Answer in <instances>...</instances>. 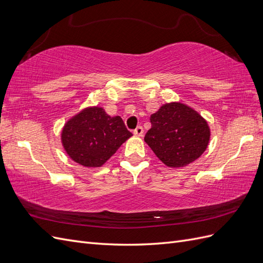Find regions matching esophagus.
<instances>
[{"mask_svg":"<svg viewBox=\"0 0 263 263\" xmlns=\"http://www.w3.org/2000/svg\"><path fill=\"white\" fill-rule=\"evenodd\" d=\"M142 134H144V128H142L141 126H138V127H136V128H135V130H134V135H135V136L141 137Z\"/></svg>","mask_w":263,"mask_h":263,"instance_id":"esophagus-1","label":"esophagus"}]
</instances>
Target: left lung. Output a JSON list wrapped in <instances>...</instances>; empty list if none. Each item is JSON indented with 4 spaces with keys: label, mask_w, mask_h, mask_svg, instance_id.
Returning <instances> with one entry per match:
<instances>
[{
    "label": "left lung",
    "mask_w": 263,
    "mask_h": 263,
    "mask_svg": "<svg viewBox=\"0 0 263 263\" xmlns=\"http://www.w3.org/2000/svg\"><path fill=\"white\" fill-rule=\"evenodd\" d=\"M145 141L170 168H181L200 158L210 142L208 122L179 102L166 103L150 116Z\"/></svg>",
    "instance_id": "8db88e82"
}]
</instances>
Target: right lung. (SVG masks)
Listing matches in <instances>:
<instances>
[{
    "label": "right lung",
    "instance_id": "right-lung-1",
    "mask_svg": "<svg viewBox=\"0 0 263 263\" xmlns=\"http://www.w3.org/2000/svg\"><path fill=\"white\" fill-rule=\"evenodd\" d=\"M133 134L119 116L110 117L102 107H87L66 123L61 133L68 156L86 168L104 164Z\"/></svg>",
    "mask_w": 263,
    "mask_h": 263
}]
</instances>
